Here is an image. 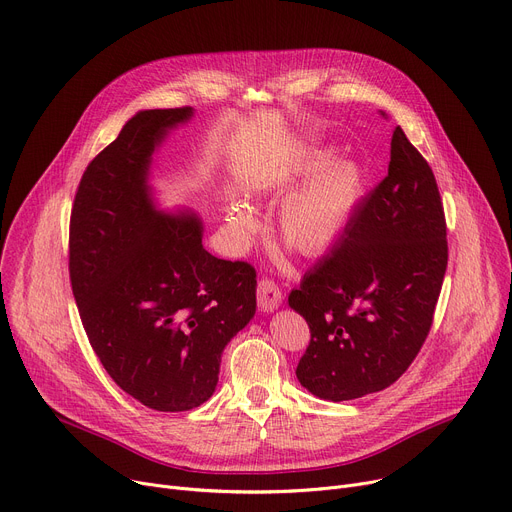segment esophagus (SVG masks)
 <instances>
[{"label":"esophagus","instance_id":"obj_1","mask_svg":"<svg viewBox=\"0 0 512 512\" xmlns=\"http://www.w3.org/2000/svg\"><path fill=\"white\" fill-rule=\"evenodd\" d=\"M281 303H283V293L279 285L270 279H262L258 283V307L268 313V311L279 309Z\"/></svg>","mask_w":512,"mask_h":512}]
</instances>
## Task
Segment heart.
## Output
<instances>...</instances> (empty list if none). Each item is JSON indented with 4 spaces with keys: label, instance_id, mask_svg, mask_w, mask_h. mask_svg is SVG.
<instances>
[{
    "label": "heart",
    "instance_id": "heart-1",
    "mask_svg": "<svg viewBox=\"0 0 512 512\" xmlns=\"http://www.w3.org/2000/svg\"><path fill=\"white\" fill-rule=\"evenodd\" d=\"M305 174H313L299 190L289 194L279 209V238L291 250L318 256L336 244L355 215L365 188V176L359 164L336 160L328 164V155L311 160ZM229 227L246 238L256 229V215L240 201L227 207Z\"/></svg>",
    "mask_w": 512,
    "mask_h": 512
}]
</instances>
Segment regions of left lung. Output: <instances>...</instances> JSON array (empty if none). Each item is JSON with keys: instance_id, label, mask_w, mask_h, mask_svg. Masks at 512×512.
<instances>
[{"instance_id": "1", "label": "left lung", "mask_w": 512, "mask_h": 512, "mask_svg": "<svg viewBox=\"0 0 512 512\" xmlns=\"http://www.w3.org/2000/svg\"><path fill=\"white\" fill-rule=\"evenodd\" d=\"M447 256L435 174L396 127L387 176L338 246L289 295L311 332L295 371L299 383L322 400L344 402L398 381L432 326Z\"/></svg>"}]
</instances>
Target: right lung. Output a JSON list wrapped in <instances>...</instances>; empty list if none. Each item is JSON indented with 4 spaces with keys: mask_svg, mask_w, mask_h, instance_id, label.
<instances>
[{
    "mask_svg": "<svg viewBox=\"0 0 512 512\" xmlns=\"http://www.w3.org/2000/svg\"><path fill=\"white\" fill-rule=\"evenodd\" d=\"M192 108L141 110L86 168L69 223V279L106 373L143 406L207 402L221 352L256 313V270L211 256L196 213L157 209L151 155Z\"/></svg>",
    "mask_w": 512,
    "mask_h": 512,
    "instance_id": "1",
    "label": "right lung"
}]
</instances>
